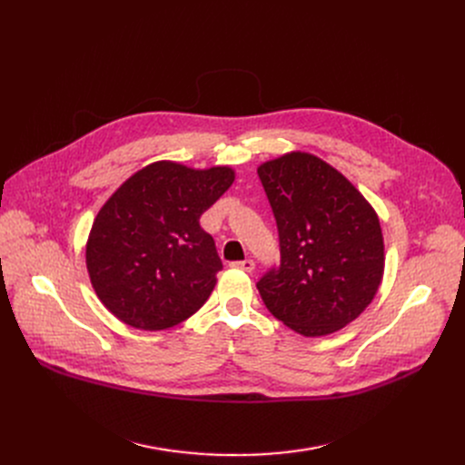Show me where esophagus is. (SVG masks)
Returning <instances> with one entry per match:
<instances>
[{
    "instance_id": "obj_1",
    "label": "esophagus",
    "mask_w": 465,
    "mask_h": 465,
    "mask_svg": "<svg viewBox=\"0 0 465 465\" xmlns=\"http://www.w3.org/2000/svg\"><path fill=\"white\" fill-rule=\"evenodd\" d=\"M232 265H233V267H237V270L247 272V273L254 272V260H251V258H247V260H241V262H233Z\"/></svg>"
}]
</instances>
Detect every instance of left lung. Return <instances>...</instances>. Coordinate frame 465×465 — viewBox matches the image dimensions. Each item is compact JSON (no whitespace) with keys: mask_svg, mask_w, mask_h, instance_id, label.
Masks as SVG:
<instances>
[{"mask_svg":"<svg viewBox=\"0 0 465 465\" xmlns=\"http://www.w3.org/2000/svg\"><path fill=\"white\" fill-rule=\"evenodd\" d=\"M281 262L256 282L270 312L294 331L328 335L363 312L384 272L377 213L337 169L307 153L258 167Z\"/></svg>","mask_w":465,"mask_h":465,"instance_id":"left-lung-1","label":"left lung"}]
</instances>
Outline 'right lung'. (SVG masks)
<instances>
[{
    "label": "right lung",
    "mask_w": 465,
    "mask_h": 465,
    "mask_svg": "<svg viewBox=\"0 0 465 465\" xmlns=\"http://www.w3.org/2000/svg\"><path fill=\"white\" fill-rule=\"evenodd\" d=\"M230 167L156 162L137 171L97 213L86 267L97 298L139 330H167L198 311L223 270L200 216L233 183Z\"/></svg>",
    "instance_id": "1"
}]
</instances>
